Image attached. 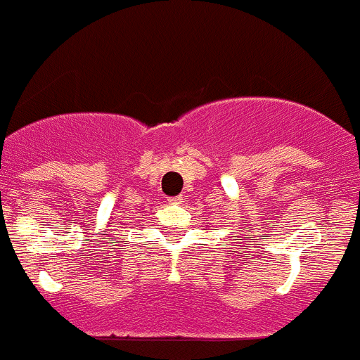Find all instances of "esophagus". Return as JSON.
Here are the masks:
<instances>
[{"label": "esophagus", "instance_id": "obj_1", "mask_svg": "<svg viewBox=\"0 0 360 360\" xmlns=\"http://www.w3.org/2000/svg\"><path fill=\"white\" fill-rule=\"evenodd\" d=\"M183 200H184V197H183V195H179V197L169 198V203H172V205H177V203H181Z\"/></svg>", "mask_w": 360, "mask_h": 360}]
</instances>
